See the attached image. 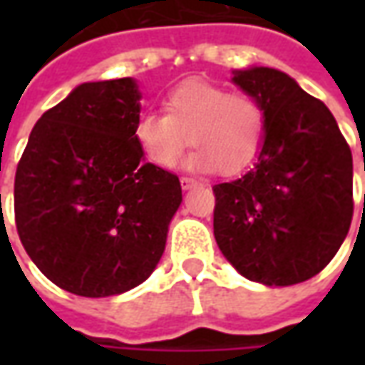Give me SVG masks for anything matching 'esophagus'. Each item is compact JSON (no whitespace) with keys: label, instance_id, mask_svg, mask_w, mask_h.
Wrapping results in <instances>:
<instances>
[{"label":"esophagus","instance_id":"esophagus-1","mask_svg":"<svg viewBox=\"0 0 365 365\" xmlns=\"http://www.w3.org/2000/svg\"><path fill=\"white\" fill-rule=\"evenodd\" d=\"M180 183H182L183 190H191V187H195L199 182L195 178H191V175H182V178H180Z\"/></svg>","mask_w":365,"mask_h":365}]
</instances>
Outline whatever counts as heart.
<instances>
[{
	"label": "heart",
	"instance_id": "1",
	"mask_svg": "<svg viewBox=\"0 0 365 365\" xmlns=\"http://www.w3.org/2000/svg\"><path fill=\"white\" fill-rule=\"evenodd\" d=\"M266 127L268 113L256 96L187 80L168 91L164 115L143 113L133 135L154 166H175L190 140L195 150L187 166L201 172L219 168L221 174L229 175L252 164L264 144Z\"/></svg>",
	"mask_w": 365,
	"mask_h": 365
}]
</instances>
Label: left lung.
I'll use <instances>...</instances> for the list:
<instances>
[{
    "label": "left lung",
    "instance_id": "obj_1",
    "mask_svg": "<svg viewBox=\"0 0 365 365\" xmlns=\"http://www.w3.org/2000/svg\"><path fill=\"white\" fill-rule=\"evenodd\" d=\"M232 82L264 103L268 127L256 164L213 187L215 240L246 279L305 282L350 229L352 152L329 107L287 74L248 68Z\"/></svg>",
    "mask_w": 365,
    "mask_h": 365
}]
</instances>
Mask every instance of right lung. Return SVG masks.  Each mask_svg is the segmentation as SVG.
Instances as JSON below:
<instances>
[{
	"mask_svg": "<svg viewBox=\"0 0 365 365\" xmlns=\"http://www.w3.org/2000/svg\"><path fill=\"white\" fill-rule=\"evenodd\" d=\"M133 78L78 86L31 130L15 174V225L52 283L82 297L133 289L164 254L178 175L144 162Z\"/></svg>",
	"mask_w": 365,
	"mask_h": 365,
	"instance_id": "obj_1",
	"label": "right lung"
}]
</instances>
